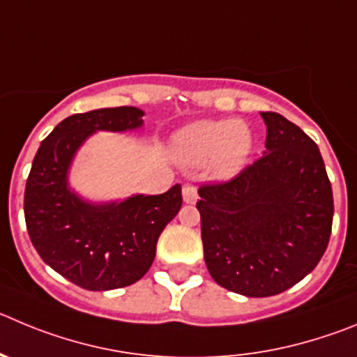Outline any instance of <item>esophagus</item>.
I'll return each mask as SVG.
<instances>
[{
  "mask_svg": "<svg viewBox=\"0 0 357 357\" xmlns=\"http://www.w3.org/2000/svg\"><path fill=\"white\" fill-rule=\"evenodd\" d=\"M182 198H184L185 204H196V200H198V191H196L195 185L185 184L182 188Z\"/></svg>",
  "mask_w": 357,
  "mask_h": 357,
  "instance_id": "1",
  "label": "esophagus"
}]
</instances>
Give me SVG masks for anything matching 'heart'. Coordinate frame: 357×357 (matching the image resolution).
Segmentation results:
<instances>
[{
    "instance_id": "obj_1",
    "label": "heart",
    "mask_w": 357,
    "mask_h": 357,
    "mask_svg": "<svg viewBox=\"0 0 357 357\" xmlns=\"http://www.w3.org/2000/svg\"><path fill=\"white\" fill-rule=\"evenodd\" d=\"M255 138L250 127L235 120H198L182 127L172 139L173 155L185 166L211 161L215 181H230L248 166Z\"/></svg>"
}]
</instances>
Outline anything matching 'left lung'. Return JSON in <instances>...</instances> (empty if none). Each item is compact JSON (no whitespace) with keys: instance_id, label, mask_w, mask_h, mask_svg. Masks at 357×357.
Segmentation results:
<instances>
[{"instance_id":"obj_1","label":"left lung","mask_w":357,"mask_h":357,"mask_svg":"<svg viewBox=\"0 0 357 357\" xmlns=\"http://www.w3.org/2000/svg\"><path fill=\"white\" fill-rule=\"evenodd\" d=\"M264 155L223 184L198 189L207 269L246 297L285 292L312 273L331 237L333 191L317 143L278 113Z\"/></svg>"}]
</instances>
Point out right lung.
I'll return each mask as SVG.
<instances>
[{
	"label": "right lung",
	"mask_w": 357,
	"mask_h": 357,
	"mask_svg": "<svg viewBox=\"0 0 357 357\" xmlns=\"http://www.w3.org/2000/svg\"><path fill=\"white\" fill-rule=\"evenodd\" d=\"M143 114L132 106L72 114L40 143L31 165L24 191L29 238L51 269L81 289L102 292L142 280L157 238L182 207L181 184L104 204L84 200L68 185L72 161L91 134L136 130Z\"/></svg>",
	"instance_id": "obj_1"
}]
</instances>
